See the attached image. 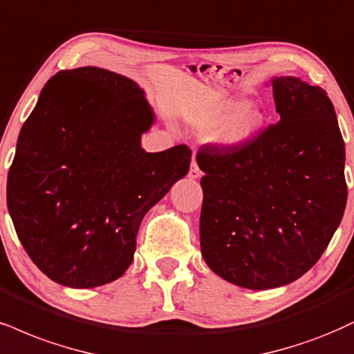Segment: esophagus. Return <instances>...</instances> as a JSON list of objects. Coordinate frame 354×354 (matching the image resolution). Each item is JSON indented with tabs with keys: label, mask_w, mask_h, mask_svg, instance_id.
Here are the masks:
<instances>
[{
	"label": "esophagus",
	"mask_w": 354,
	"mask_h": 354,
	"mask_svg": "<svg viewBox=\"0 0 354 354\" xmlns=\"http://www.w3.org/2000/svg\"><path fill=\"white\" fill-rule=\"evenodd\" d=\"M200 176H202V170L198 169V164L195 162V160H192L190 170H189V177L190 178H198Z\"/></svg>",
	"instance_id": "1"
}]
</instances>
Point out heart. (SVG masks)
I'll list each match as a JSON object with an SVG mask.
<instances>
[{"label": "heart", "mask_w": 354, "mask_h": 354, "mask_svg": "<svg viewBox=\"0 0 354 354\" xmlns=\"http://www.w3.org/2000/svg\"><path fill=\"white\" fill-rule=\"evenodd\" d=\"M264 113L246 98H230L218 103L197 123L203 136H217L226 149H238L254 141L264 128Z\"/></svg>", "instance_id": "b5f03b06"}]
</instances>
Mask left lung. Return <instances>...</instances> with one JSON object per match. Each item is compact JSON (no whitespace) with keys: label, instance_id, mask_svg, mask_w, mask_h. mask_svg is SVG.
I'll return each mask as SVG.
<instances>
[{"label":"left lung","instance_id":"8db88e82","mask_svg":"<svg viewBox=\"0 0 354 354\" xmlns=\"http://www.w3.org/2000/svg\"><path fill=\"white\" fill-rule=\"evenodd\" d=\"M279 121L238 149L203 146L200 246L216 276L252 290L302 277L342 223L348 189L333 103L299 77L270 78Z\"/></svg>","mask_w":354,"mask_h":354}]
</instances>
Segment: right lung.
Listing matches in <instances>:
<instances>
[{"mask_svg": "<svg viewBox=\"0 0 354 354\" xmlns=\"http://www.w3.org/2000/svg\"><path fill=\"white\" fill-rule=\"evenodd\" d=\"M154 110L131 78L100 67L47 82L16 144L6 202L32 263L57 283L91 289L133 263L144 215L189 172L184 144L146 152Z\"/></svg>", "mask_w": 354, "mask_h": 354, "instance_id": "1", "label": "right lung"}]
</instances>
